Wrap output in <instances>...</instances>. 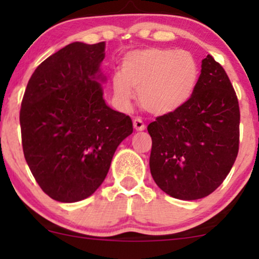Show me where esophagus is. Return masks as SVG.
<instances>
[{
    "mask_svg": "<svg viewBox=\"0 0 259 259\" xmlns=\"http://www.w3.org/2000/svg\"><path fill=\"white\" fill-rule=\"evenodd\" d=\"M133 124H134V129L138 130V132H142V130H145V127H146L141 118H135L133 121Z\"/></svg>",
    "mask_w": 259,
    "mask_h": 259,
    "instance_id": "esophagus-1",
    "label": "esophagus"
}]
</instances>
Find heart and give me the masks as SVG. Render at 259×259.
I'll return each mask as SVG.
<instances>
[{
    "label": "heart",
    "mask_w": 259,
    "mask_h": 259,
    "mask_svg": "<svg viewBox=\"0 0 259 259\" xmlns=\"http://www.w3.org/2000/svg\"><path fill=\"white\" fill-rule=\"evenodd\" d=\"M198 78L200 67L192 53L151 47L124 56L120 72L112 76V89L121 108H130L136 90L141 106L160 115L185 105L194 95Z\"/></svg>",
    "instance_id": "1"
}]
</instances>
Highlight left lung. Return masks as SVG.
I'll return each mask as SVG.
<instances>
[{"label":"left lung","instance_id":"obj_1","mask_svg":"<svg viewBox=\"0 0 259 259\" xmlns=\"http://www.w3.org/2000/svg\"><path fill=\"white\" fill-rule=\"evenodd\" d=\"M194 95L147 126L154 183L174 198H203L224 181L239 152V101L223 67L202 61Z\"/></svg>","mask_w":259,"mask_h":259}]
</instances>
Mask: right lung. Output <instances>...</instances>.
<instances>
[{
  "mask_svg": "<svg viewBox=\"0 0 259 259\" xmlns=\"http://www.w3.org/2000/svg\"><path fill=\"white\" fill-rule=\"evenodd\" d=\"M105 42H73L32 73L20 108L23 152L45 194L88 198L103 183L117 147L133 133L129 115L107 106L100 65Z\"/></svg>",
  "mask_w": 259,
  "mask_h": 259,
  "instance_id": "1",
  "label": "right lung"
}]
</instances>
